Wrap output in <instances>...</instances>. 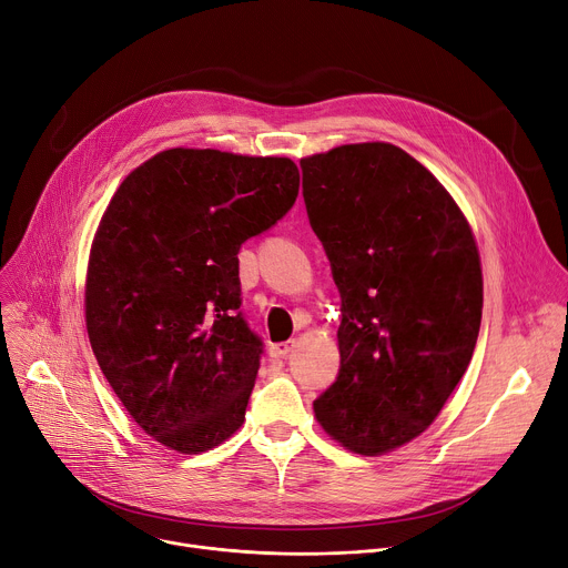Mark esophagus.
<instances>
[{"instance_id": "34e87169", "label": "esophagus", "mask_w": 568, "mask_h": 568, "mask_svg": "<svg viewBox=\"0 0 568 568\" xmlns=\"http://www.w3.org/2000/svg\"><path fill=\"white\" fill-rule=\"evenodd\" d=\"M292 349H294V339H287V343H276V345H272V356L285 358Z\"/></svg>"}]
</instances>
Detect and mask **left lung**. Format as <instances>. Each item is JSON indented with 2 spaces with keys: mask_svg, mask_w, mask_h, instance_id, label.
<instances>
[{
  "mask_svg": "<svg viewBox=\"0 0 568 568\" xmlns=\"http://www.w3.org/2000/svg\"><path fill=\"white\" fill-rule=\"evenodd\" d=\"M311 229L339 292V369L315 399L328 436L384 455L462 382L481 322L479 253L443 184L393 143L301 160Z\"/></svg>",
  "mask_w": 568,
  "mask_h": 568,
  "instance_id": "left-lung-1",
  "label": "left lung"
}]
</instances>
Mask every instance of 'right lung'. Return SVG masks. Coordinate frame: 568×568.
I'll return each mask as SVG.
<instances>
[{
    "label": "right lung",
    "instance_id": "1",
    "mask_svg": "<svg viewBox=\"0 0 568 568\" xmlns=\"http://www.w3.org/2000/svg\"><path fill=\"white\" fill-rule=\"evenodd\" d=\"M298 196L287 158L173 148L134 169L95 233L87 328L109 386L162 445L199 455L242 423L262 358L240 248Z\"/></svg>",
    "mask_w": 568,
    "mask_h": 568
}]
</instances>
